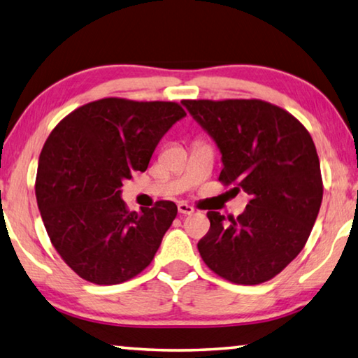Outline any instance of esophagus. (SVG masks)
I'll return each instance as SVG.
<instances>
[{
  "label": "esophagus",
  "mask_w": 358,
  "mask_h": 358,
  "mask_svg": "<svg viewBox=\"0 0 358 358\" xmlns=\"http://www.w3.org/2000/svg\"><path fill=\"white\" fill-rule=\"evenodd\" d=\"M178 211H180L181 215H192L194 213V208L191 207V205L181 202V203H178Z\"/></svg>",
  "instance_id": "34e87169"
}]
</instances>
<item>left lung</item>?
I'll list each match as a JSON object with an SVG mask.
<instances>
[{
	"label": "left lung",
	"instance_id": "8db88e82",
	"mask_svg": "<svg viewBox=\"0 0 358 358\" xmlns=\"http://www.w3.org/2000/svg\"><path fill=\"white\" fill-rule=\"evenodd\" d=\"M221 153L220 181L245 191L237 220L208 211L199 252L235 284L271 280L299 256L322 203L319 156L310 132L289 112L259 99L183 101Z\"/></svg>",
	"mask_w": 358,
	"mask_h": 358
}]
</instances>
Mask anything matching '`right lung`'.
<instances>
[{
    "instance_id": "add662e5",
    "label": "right lung",
    "mask_w": 358,
    "mask_h": 358,
    "mask_svg": "<svg viewBox=\"0 0 358 358\" xmlns=\"http://www.w3.org/2000/svg\"><path fill=\"white\" fill-rule=\"evenodd\" d=\"M175 102L106 98L59 121L39 156L36 199L59 256L94 284H120L147 268L177 205L129 211L121 186L145 172L157 143L185 118Z\"/></svg>"
}]
</instances>
